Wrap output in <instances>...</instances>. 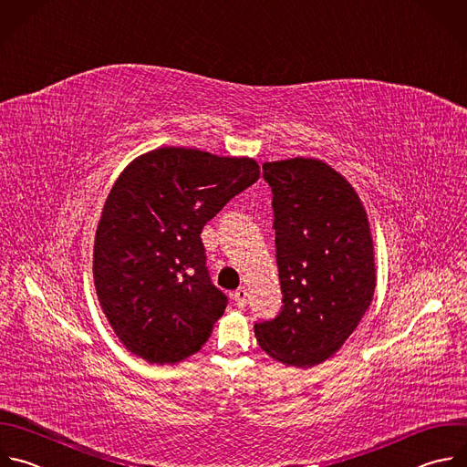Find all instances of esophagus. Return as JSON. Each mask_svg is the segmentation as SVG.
Returning <instances> with one entry per match:
<instances>
[{"label":"esophagus","instance_id":"obj_1","mask_svg":"<svg viewBox=\"0 0 467 467\" xmlns=\"http://www.w3.org/2000/svg\"><path fill=\"white\" fill-rule=\"evenodd\" d=\"M246 298H248V293H246L244 287H241V289H237V291L234 293V300H235V304H237L239 307H244V306H246Z\"/></svg>","mask_w":467,"mask_h":467}]
</instances>
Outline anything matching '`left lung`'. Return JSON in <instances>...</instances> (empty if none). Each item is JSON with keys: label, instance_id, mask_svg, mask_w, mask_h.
<instances>
[{"label": "left lung", "instance_id": "left-lung-1", "mask_svg": "<svg viewBox=\"0 0 467 467\" xmlns=\"http://www.w3.org/2000/svg\"><path fill=\"white\" fill-rule=\"evenodd\" d=\"M272 188L284 309L254 326L265 353L307 369L331 358L376 293L369 221L353 185L317 158L263 163Z\"/></svg>", "mask_w": 467, "mask_h": 467}]
</instances>
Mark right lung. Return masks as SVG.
Wrapping results in <instances>:
<instances>
[{
  "mask_svg": "<svg viewBox=\"0 0 467 467\" xmlns=\"http://www.w3.org/2000/svg\"><path fill=\"white\" fill-rule=\"evenodd\" d=\"M259 178L248 156L160 147L134 158L105 202L93 284L119 342L150 364L197 353L224 315L206 270L202 228Z\"/></svg>",
  "mask_w": 467,
  "mask_h": 467,
  "instance_id": "add662e5",
  "label": "right lung"
}]
</instances>
